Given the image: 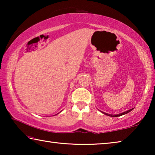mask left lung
<instances>
[{
	"instance_id": "1",
	"label": "left lung",
	"mask_w": 155,
	"mask_h": 155,
	"mask_svg": "<svg viewBox=\"0 0 155 155\" xmlns=\"http://www.w3.org/2000/svg\"><path fill=\"white\" fill-rule=\"evenodd\" d=\"M133 110V109H130V110H128V111H125V112H124V113H122V114H117V115H110V114H107V113H104V112H103L104 114H105V115H109V116H111V117H118V116H121V115H124V114H128V112H130V111H132Z\"/></svg>"
}]
</instances>
